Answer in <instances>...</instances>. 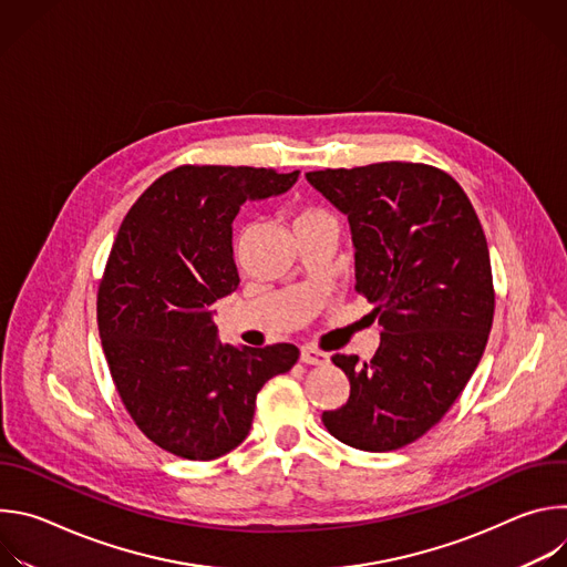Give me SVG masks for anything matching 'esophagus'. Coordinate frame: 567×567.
Wrapping results in <instances>:
<instances>
[{"instance_id": "34e87169", "label": "esophagus", "mask_w": 567, "mask_h": 567, "mask_svg": "<svg viewBox=\"0 0 567 567\" xmlns=\"http://www.w3.org/2000/svg\"><path fill=\"white\" fill-rule=\"evenodd\" d=\"M300 361L307 363V365H326L330 361V357L326 352H320L318 348L313 346H305L300 350Z\"/></svg>"}]
</instances>
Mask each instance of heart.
Here are the masks:
<instances>
[{
  "instance_id": "heart-1",
  "label": "heart",
  "mask_w": 567,
  "mask_h": 567,
  "mask_svg": "<svg viewBox=\"0 0 567 567\" xmlns=\"http://www.w3.org/2000/svg\"><path fill=\"white\" fill-rule=\"evenodd\" d=\"M291 215H293V228L311 226L322 219H332L328 210H322L318 206H296V208H291Z\"/></svg>"
}]
</instances>
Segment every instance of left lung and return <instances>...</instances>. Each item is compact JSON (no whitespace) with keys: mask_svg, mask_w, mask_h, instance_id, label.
I'll use <instances>...</instances> for the list:
<instances>
[{"mask_svg":"<svg viewBox=\"0 0 567 567\" xmlns=\"http://www.w3.org/2000/svg\"><path fill=\"white\" fill-rule=\"evenodd\" d=\"M305 177L348 215L354 289L383 326L370 361L332 357L350 396L320 420L352 449L396 451L449 413L482 359L496 309L487 237L466 193L435 166L383 161Z\"/></svg>","mask_w":567,"mask_h":567,"instance_id":"8db88e82","label":"left lung"}]
</instances>
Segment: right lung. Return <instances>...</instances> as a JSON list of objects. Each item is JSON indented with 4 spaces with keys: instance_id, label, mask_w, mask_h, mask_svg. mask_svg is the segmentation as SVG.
Wrapping results in <instances>:
<instances>
[{
    "instance_id": "right-lung-1",
    "label": "right lung",
    "mask_w": 567,
    "mask_h": 567,
    "mask_svg": "<svg viewBox=\"0 0 567 567\" xmlns=\"http://www.w3.org/2000/svg\"><path fill=\"white\" fill-rule=\"evenodd\" d=\"M298 175L186 164L161 175L118 228L96 300L103 352L132 422L177 457L206 462L245 442L258 392L298 361L291 343H219L210 311L239 282V206L289 190Z\"/></svg>"
}]
</instances>
